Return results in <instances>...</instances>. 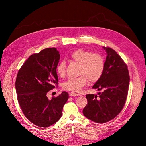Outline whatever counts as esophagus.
<instances>
[{
  "instance_id": "1",
  "label": "esophagus",
  "mask_w": 146,
  "mask_h": 146,
  "mask_svg": "<svg viewBox=\"0 0 146 146\" xmlns=\"http://www.w3.org/2000/svg\"><path fill=\"white\" fill-rule=\"evenodd\" d=\"M69 96H78V94H77V93H75V92H70L69 93Z\"/></svg>"
}]
</instances>
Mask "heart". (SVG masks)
<instances>
[{
	"mask_svg": "<svg viewBox=\"0 0 146 146\" xmlns=\"http://www.w3.org/2000/svg\"><path fill=\"white\" fill-rule=\"evenodd\" d=\"M70 58L80 65L79 68L80 76L69 78L63 83L66 90L78 92L88 80L91 83L99 80L102 77L105 68V61L103 56L98 54H92L89 50L77 49L74 51ZM66 72V63L61 61L56 68V73L60 77H63Z\"/></svg>",
	"mask_w": 146,
	"mask_h": 146,
	"instance_id": "heart-1",
	"label": "heart"
}]
</instances>
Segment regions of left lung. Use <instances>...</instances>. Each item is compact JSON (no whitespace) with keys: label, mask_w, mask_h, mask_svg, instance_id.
I'll return each mask as SVG.
<instances>
[{"label":"left lung","mask_w":146,"mask_h":146,"mask_svg":"<svg viewBox=\"0 0 146 146\" xmlns=\"http://www.w3.org/2000/svg\"><path fill=\"white\" fill-rule=\"evenodd\" d=\"M107 53L102 76L92 86L98 94H87L88 104L83 113L90 120L103 123L114 119L125 105L129 91L130 76L127 66L117 52L102 47Z\"/></svg>","instance_id":"left-lung-1"}]
</instances>
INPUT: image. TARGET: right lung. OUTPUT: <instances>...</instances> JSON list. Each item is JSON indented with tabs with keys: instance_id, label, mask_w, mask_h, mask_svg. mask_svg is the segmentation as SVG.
Returning a JSON list of instances; mask_svg holds the SVG:
<instances>
[{
	"instance_id": "obj_1",
	"label": "right lung",
	"mask_w": 146,
	"mask_h": 146,
	"mask_svg": "<svg viewBox=\"0 0 146 146\" xmlns=\"http://www.w3.org/2000/svg\"><path fill=\"white\" fill-rule=\"evenodd\" d=\"M60 58L56 48H45L30 55L17 75L15 88L21 108L29 121L38 127H48L58 121L69 98L66 91L52 99L47 96L58 83L56 70Z\"/></svg>"
}]
</instances>
